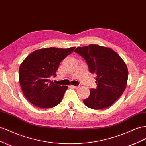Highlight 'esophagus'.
Here are the masks:
<instances>
[{
    "instance_id": "obj_1",
    "label": "esophagus",
    "mask_w": 146,
    "mask_h": 146,
    "mask_svg": "<svg viewBox=\"0 0 146 146\" xmlns=\"http://www.w3.org/2000/svg\"><path fill=\"white\" fill-rule=\"evenodd\" d=\"M70 86H71V87H72V88H76V89H77V88H78L80 87L79 86H74V85H70Z\"/></svg>"
}]
</instances>
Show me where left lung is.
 <instances>
[{
	"instance_id": "1",
	"label": "left lung",
	"mask_w": 146,
	"mask_h": 146,
	"mask_svg": "<svg viewBox=\"0 0 146 146\" xmlns=\"http://www.w3.org/2000/svg\"><path fill=\"white\" fill-rule=\"evenodd\" d=\"M74 52L84 58L90 72L96 74L97 88L90 90L84 103L96 110L109 107L125 91L128 76L127 65L113 50L98 45L77 47Z\"/></svg>"
}]
</instances>
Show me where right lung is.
I'll return each mask as SVG.
<instances>
[{
	"instance_id": "right-lung-1",
	"label": "right lung",
	"mask_w": 146,
	"mask_h": 146,
	"mask_svg": "<svg viewBox=\"0 0 146 146\" xmlns=\"http://www.w3.org/2000/svg\"><path fill=\"white\" fill-rule=\"evenodd\" d=\"M75 48L37 50L23 61L19 69V80L23 93L31 103L43 109L60 103L68 86L54 84L49 78L56 77L60 62Z\"/></svg>"
}]
</instances>
